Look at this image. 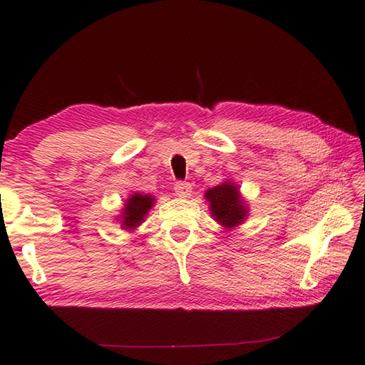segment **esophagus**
Instances as JSON below:
<instances>
[{"instance_id":"esophagus-1","label":"esophagus","mask_w":365,"mask_h":365,"mask_svg":"<svg viewBox=\"0 0 365 365\" xmlns=\"http://www.w3.org/2000/svg\"><path fill=\"white\" fill-rule=\"evenodd\" d=\"M174 190H175L177 196L188 197L191 195V183H188V182H177L174 185Z\"/></svg>"}]
</instances>
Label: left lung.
I'll return each instance as SVG.
<instances>
[{"label": "left lung", "instance_id": "left-lung-1", "mask_svg": "<svg viewBox=\"0 0 365 365\" xmlns=\"http://www.w3.org/2000/svg\"><path fill=\"white\" fill-rule=\"evenodd\" d=\"M205 197L212 219L225 230H233L248 219V202L243 200L238 185L232 180H224L217 187L209 188Z\"/></svg>", "mask_w": 365, "mask_h": 365}]
</instances>
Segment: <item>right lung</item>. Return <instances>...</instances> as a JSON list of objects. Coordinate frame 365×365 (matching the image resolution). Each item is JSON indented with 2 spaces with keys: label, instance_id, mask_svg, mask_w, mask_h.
I'll return each mask as SVG.
<instances>
[{
  "label": "right lung",
  "instance_id": "right-lung-1",
  "mask_svg": "<svg viewBox=\"0 0 365 365\" xmlns=\"http://www.w3.org/2000/svg\"><path fill=\"white\" fill-rule=\"evenodd\" d=\"M154 202H156V200H154L153 195H143L135 191L133 195L128 196L120 214L115 217V220H119L122 230H137V228L145 222L148 212H150L151 207L154 206Z\"/></svg>",
  "mask_w": 365,
  "mask_h": 365
}]
</instances>
